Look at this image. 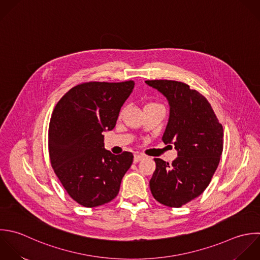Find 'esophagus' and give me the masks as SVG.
<instances>
[{"label": "esophagus", "instance_id": "34e87169", "mask_svg": "<svg viewBox=\"0 0 260 260\" xmlns=\"http://www.w3.org/2000/svg\"><path fill=\"white\" fill-rule=\"evenodd\" d=\"M144 159V156L143 155H139V154H136L135 157H134V163H138L140 162L141 160Z\"/></svg>", "mask_w": 260, "mask_h": 260}]
</instances>
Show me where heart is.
Returning a JSON list of instances; mask_svg holds the SVG:
<instances>
[{"instance_id":"obj_1","label":"heart","mask_w":260,"mask_h":260,"mask_svg":"<svg viewBox=\"0 0 260 260\" xmlns=\"http://www.w3.org/2000/svg\"><path fill=\"white\" fill-rule=\"evenodd\" d=\"M148 105H155V103H149V104H147L146 106H148Z\"/></svg>"}]
</instances>
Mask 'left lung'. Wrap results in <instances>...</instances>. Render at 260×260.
I'll return each mask as SVG.
<instances>
[{
    "instance_id": "8db88e82",
    "label": "left lung",
    "mask_w": 260,
    "mask_h": 260,
    "mask_svg": "<svg viewBox=\"0 0 260 260\" xmlns=\"http://www.w3.org/2000/svg\"><path fill=\"white\" fill-rule=\"evenodd\" d=\"M146 83L168 100L170 114L162 140L174 145L178 155L172 164L154 159L151 192L160 204L180 208L210 184L223 152V126L207 98L187 84L171 80Z\"/></svg>"
}]
</instances>
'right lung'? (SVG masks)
Wrapping results in <instances>:
<instances>
[{"mask_svg": "<svg viewBox=\"0 0 260 260\" xmlns=\"http://www.w3.org/2000/svg\"><path fill=\"white\" fill-rule=\"evenodd\" d=\"M134 81L87 82L73 87L55 105L48 127L51 167L69 196L79 205L95 208L118 194L134 155H113L104 149Z\"/></svg>", "mask_w": 260, "mask_h": 260, "instance_id": "obj_1", "label": "right lung"}]
</instances>
